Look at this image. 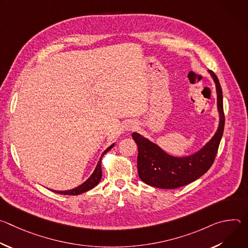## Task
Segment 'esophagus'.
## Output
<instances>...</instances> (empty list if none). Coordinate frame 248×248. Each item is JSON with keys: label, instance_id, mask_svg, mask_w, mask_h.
Returning <instances> with one entry per match:
<instances>
[{"label": "esophagus", "instance_id": "esophagus-1", "mask_svg": "<svg viewBox=\"0 0 248 248\" xmlns=\"http://www.w3.org/2000/svg\"><path fill=\"white\" fill-rule=\"evenodd\" d=\"M135 127H136V125H135L134 124H132V123H129V124L126 125V129H127V130H133V129H135Z\"/></svg>", "mask_w": 248, "mask_h": 248}]
</instances>
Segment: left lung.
<instances>
[{"mask_svg":"<svg viewBox=\"0 0 248 248\" xmlns=\"http://www.w3.org/2000/svg\"><path fill=\"white\" fill-rule=\"evenodd\" d=\"M209 73L216 84L220 123L215 135L202 149L187 157H173L145 137L136 132L132 133V138L138 146V175L146 185L163 189L182 187L199 179L213 165L224 132L225 114L219 79L212 70Z\"/></svg>","mask_w":248,"mask_h":248,"instance_id":"obj_1","label":"left lung"}]
</instances>
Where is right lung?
<instances>
[{"label": "right lung", "mask_w": 248, "mask_h": 248, "mask_svg": "<svg viewBox=\"0 0 248 248\" xmlns=\"http://www.w3.org/2000/svg\"><path fill=\"white\" fill-rule=\"evenodd\" d=\"M114 145L115 144H112L110 147H108L107 149H106L103 152V154H102V156H101V158H100V160H99V162H98V164H97V166L95 168V170L93 171V173L90 175V178L86 182H84L82 185H80L79 186H78V187H76L74 189L65 190V191H57V190H53V191L56 192V193H59V194H63V195H78V194L86 192V191L90 190L91 188H93L94 186H96L100 183L101 178H102V169H101L102 157L106 153H107L110 149H112Z\"/></svg>", "instance_id": "obj_1"}]
</instances>
